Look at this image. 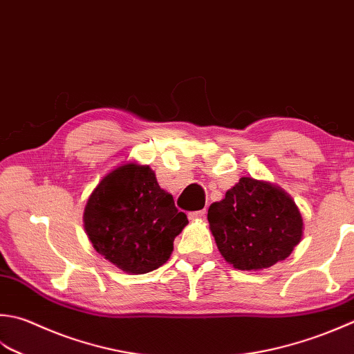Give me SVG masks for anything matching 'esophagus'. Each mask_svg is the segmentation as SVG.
I'll return each mask as SVG.
<instances>
[{
  "instance_id": "34e87169",
  "label": "esophagus",
  "mask_w": 354,
  "mask_h": 354,
  "mask_svg": "<svg viewBox=\"0 0 354 354\" xmlns=\"http://www.w3.org/2000/svg\"><path fill=\"white\" fill-rule=\"evenodd\" d=\"M205 214H207V212L205 210H198V212H190L189 213V218L192 219V221H198V219H204L205 218Z\"/></svg>"
}]
</instances>
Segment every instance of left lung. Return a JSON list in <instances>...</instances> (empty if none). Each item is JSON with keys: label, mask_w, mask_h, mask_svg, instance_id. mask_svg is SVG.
Returning a JSON list of instances; mask_svg holds the SVG:
<instances>
[{"label": "left lung", "mask_w": 354, "mask_h": 354, "mask_svg": "<svg viewBox=\"0 0 354 354\" xmlns=\"http://www.w3.org/2000/svg\"><path fill=\"white\" fill-rule=\"evenodd\" d=\"M207 219L224 259L247 272L288 258L302 238V216L292 196L253 178H241L210 205Z\"/></svg>", "instance_id": "obj_1"}]
</instances>
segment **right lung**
Masks as SVG:
<instances>
[{
    "mask_svg": "<svg viewBox=\"0 0 354 354\" xmlns=\"http://www.w3.org/2000/svg\"><path fill=\"white\" fill-rule=\"evenodd\" d=\"M189 224L153 170L122 164L101 179L84 209V228L96 252L130 274L167 262L173 241Z\"/></svg>",
    "mask_w": 354,
    "mask_h": 354,
    "instance_id": "obj_1",
    "label": "right lung"
}]
</instances>
